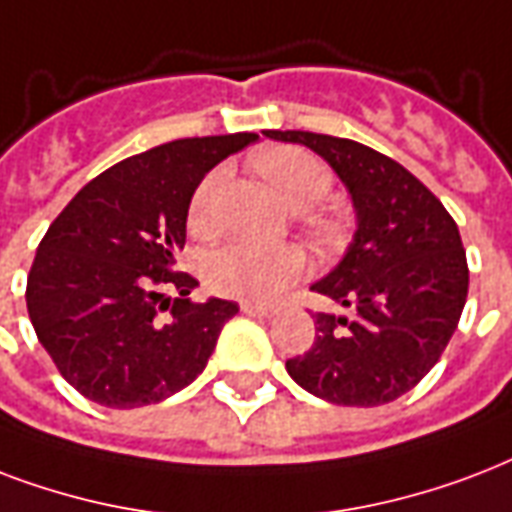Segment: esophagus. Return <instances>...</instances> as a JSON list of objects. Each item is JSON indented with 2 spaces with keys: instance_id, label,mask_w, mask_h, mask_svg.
<instances>
[{
  "instance_id": "34e87169",
  "label": "esophagus",
  "mask_w": 512,
  "mask_h": 512,
  "mask_svg": "<svg viewBox=\"0 0 512 512\" xmlns=\"http://www.w3.org/2000/svg\"><path fill=\"white\" fill-rule=\"evenodd\" d=\"M240 310H243L245 315H251V318H272L277 312L275 307H269V304H256V301H243Z\"/></svg>"
}]
</instances>
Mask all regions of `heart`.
<instances>
[{"instance_id": "obj_1", "label": "heart", "mask_w": 512, "mask_h": 512, "mask_svg": "<svg viewBox=\"0 0 512 512\" xmlns=\"http://www.w3.org/2000/svg\"><path fill=\"white\" fill-rule=\"evenodd\" d=\"M256 168L293 211H310L320 205L331 192V181H334L326 162L299 146L269 149L256 160ZM224 184H227V168L221 165L197 184L189 202V227L194 232H208L213 227L216 202ZM304 229L318 243H331L336 237V224L326 216H307ZM304 269H307L304 256L293 245L264 248V245L224 243L202 259V277L211 291L251 301L277 299L285 288H291L304 275Z\"/></svg>"}]
</instances>
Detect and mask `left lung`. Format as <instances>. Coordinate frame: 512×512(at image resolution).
<instances>
[{"label": "left lung", "instance_id": "left-lung-1", "mask_svg": "<svg viewBox=\"0 0 512 512\" xmlns=\"http://www.w3.org/2000/svg\"><path fill=\"white\" fill-rule=\"evenodd\" d=\"M264 136L318 152L358 211L350 251L312 285L355 315L315 312V342L285 368L336 406L390 403L441 360L465 310L470 272L457 221L414 173L371 146L310 130Z\"/></svg>", "mask_w": 512, "mask_h": 512}]
</instances>
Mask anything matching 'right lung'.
Here are the masks:
<instances>
[{
    "label": "right lung",
    "instance_id": "right-lung-1",
    "mask_svg": "<svg viewBox=\"0 0 512 512\" xmlns=\"http://www.w3.org/2000/svg\"><path fill=\"white\" fill-rule=\"evenodd\" d=\"M256 138H178L133 154L82 186L50 224L31 264L26 307L39 344L87 400L149 406L202 374L240 307L189 299L197 280L173 269V253L186 243L202 176Z\"/></svg>",
    "mask_w": 512,
    "mask_h": 512
}]
</instances>
